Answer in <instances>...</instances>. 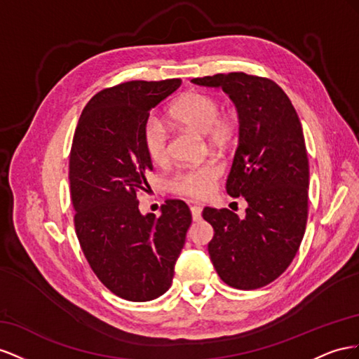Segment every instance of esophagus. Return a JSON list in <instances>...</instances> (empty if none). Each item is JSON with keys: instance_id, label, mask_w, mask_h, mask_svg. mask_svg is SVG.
<instances>
[{"instance_id": "obj_1", "label": "esophagus", "mask_w": 359, "mask_h": 359, "mask_svg": "<svg viewBox=\"0 0 359 359\" xmlns=\"http://www.w3.org/2000/svg\"><path fill=\"white\" fill-rule=\"evenodd\" d=\"M201 208L197 206V204H192L191 206V213H192V219L194 221H200L201 219Z\"/></svg>"}]
</instances>
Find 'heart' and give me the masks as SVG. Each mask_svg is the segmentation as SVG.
I'll return each instance as SVG.
<instances>
[{
	"mask_svg": "<svg viewBox=\"0 0 359 359\" xmlns=\"http://www.w3.org/2000/svg\"><path fill=\"white\" fill-rule=\"evenodd\" d=\"M221 107L217 97L206 93L183 95L170 108V116L201 135H208L215 146L225 144L231 137V121L219 117ZM142 142L149 159L153 163H165L168 159L167 129L156 118H149L142 129ZM221 168L217 163H204L198 167L183 168L174 174L170 182L172 192L194 198H204L215 188V182L219 177Z\"/></svg>",
	"mask_w": 359,
	"mask_h": 359,
	"instance_id": "1",
	"label": "heart"
}]
</instances>
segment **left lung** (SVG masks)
Returning <instances> with one entry per match:
<instances>
[{
  "label": "left lung",
  "mask_w": 359,
  "mask_h": 359,
  "mask_svg": "<svg viewBox=\"0 0 359 359\" xmlns=\"http://www.w3.org/2000/svg\"><path fill=\"white\" fill-rule=\"evenodd\" d=\"M191 83L222 88L239 116L238 150L225 188L248 208L243 219L229 209L203 210L215 231L210 260L231 287H263L289 268L305 233L310 167L299 117L268 78L231 72Z\"/></svg>",
  "instance_id": "left-lung-1"
}]
</instances>
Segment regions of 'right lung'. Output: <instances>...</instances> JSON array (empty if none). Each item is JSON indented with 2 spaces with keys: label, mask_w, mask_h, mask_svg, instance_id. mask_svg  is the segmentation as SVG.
Here are the masks:
<instances>
[{
  "label": "right lung",
  "mask_w": 359,
  "mask_h": 359,
  "mask_svg": "<svg viewBox=\"0 0 359 359\" xmlns=\"http://www.w3.org/2000/svg\"><path fill=\"white\" fill-rule=\"evenodd\" d=\"M180 79L129 81L90 99L75 129L69 180L81 248L107 289L132 302L159 298L172 283L192 217L182 200H168L161 217L142 215L137 194L153 170L142 129L151 108Z\"/></svg>",
  "instance_id": "obj_1"
}]
</instances>
